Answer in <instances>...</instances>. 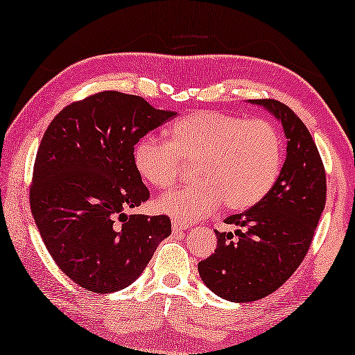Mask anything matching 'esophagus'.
Listing matches in <instances>:
<instances>
[{"instance_id": "esophagus-1", "label": "esophagus", "mask_w": 355, "mask_h": 355, "mask_svg": "<svg viewBox=\"0 0 355 355\" xmlns=\"http://www.w3.org/2000/svg\"><path fill=\"white\" fill-rule=\"evenodd\" d=\"M171 227H173V232H182V231L189 230V225H187V223H184V221L173 220L171 221Z\"/></svg>"}]
</instances>
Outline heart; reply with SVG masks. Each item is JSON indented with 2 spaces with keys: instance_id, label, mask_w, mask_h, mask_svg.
<instances>
[{
  "instance_id": "heart-1",
  "label": "heart",
  "mask_w": 355,
  "mask_h": 355,
  "mask_svg": "<svg viewBox=\"0 0 355 355\" xmlns=\"http://www.w3.org/2000/svg\"><path fill=\"white\" fill-rule=\"evenodd\" d=\"M169 144L145 135L134 147V164L144 181L169 189L178 181L181 159H197L198 182L159 198L162 213L181 221L210 215L221 202L227 210H247L275 186L283 144L265 119H244L220 111H198L168 128Z\"/></svg>"
}]
</instances>
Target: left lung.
I'll return each instance as SVG.
<instances>
[{
    "instance_id": "obj_1",
    "label": "left lung",
    "mask_w": 355,
    "mask_h": 355,
    "mask_svg": "<svg viewBox=\"0 0 355 355\" xmlns=\"http://www.w3.org/2000/svg\"><path fill=\"white\" fill-rule=\"evenodd\" d=\"M281 121L286 159L271 191L244 213L227 216L234 232L215 231V254L198 261L205 286L231 302H252L275 293L307 255L327 203V174L305 124L278 100H250Z\"/></svg>"
}]
</instances>
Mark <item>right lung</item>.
Masks as SVG:
<instances>
[{
  "mask_svg": "<svg viewBox=\"0 0 355 355\" xmlns=\"http://www.w3.org/2000/svg\"><path fill=\"white\" fill-rule=\"evenodd\" d=\"M176 116L142 96L106 90L67 105L38 147L31 208L55 263L95 294L128 288L159 242L166 215H128L150 192L134 164V145Z\"/></svg>",
  "mask_w": 355,
  "mask_h": 355,
  "instance_id": "1",
  "label": "right lung"
}]
</instances>
